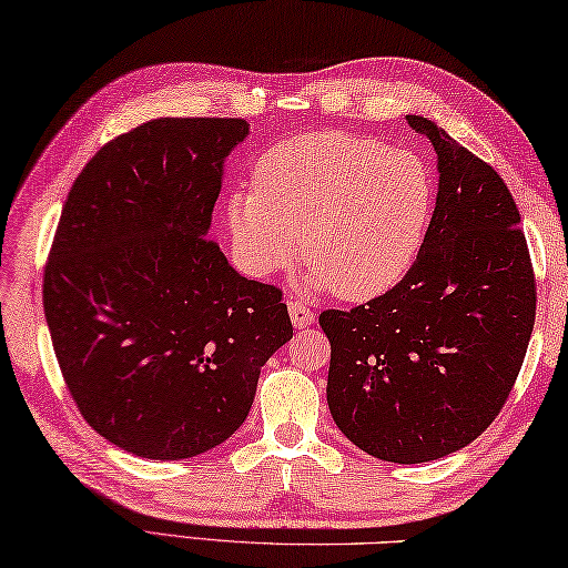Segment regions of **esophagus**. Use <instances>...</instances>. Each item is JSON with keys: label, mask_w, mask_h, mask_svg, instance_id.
<instances>
[{"label": "esophagus", "mask_w": 568, "mask_h": 568, "mask_svg": "<svg viewBox=\"0 0 568 568\" xmlns=\"http://www.w3.org/2000/svg\"><path fill=\"white\" fill-rule=\"evenodd\" d=\"M290 314H292V324L296 329L310 327V324L314 322V312L306 310L302 302H290Z\"/></svg>", "instance_id": "esophagus-1"}]
</instances>
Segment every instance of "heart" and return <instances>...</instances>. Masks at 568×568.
I'll list each match as a JSON object with an SVG mask.
<instances>
[{"label": "heart", "instance_id": "obj_1", "mask_svg": "<svg viewBox=\"0 0 568 568\" xmlns=\"http://www.w3.org/2000/svg\"><path fill=\"white\" fill-rule=\"evenodd\" d=\"M435 181L420 155L347 133H306L258 158L254 191L229 201V229L251 274L302 258L345 302L385 294L420 254Z\"/></svg>", "mask_w": 568, "mask_h": 568}]
</instances>
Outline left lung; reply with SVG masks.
<instances>
[{"mask_svg":"<svg viewBox=\"0 0 568 568\" xmlns=\"http://www.w3.org/2000/svg\"><path fill=\"white\" fill-rule=\"evenodd\" d=\"M438 153L423 248L385 294L327 310V403L359 450L427 463L466 448L504 410L536 320V274L508 185L433 120L407 115Z\"/></svg>","mask_w":568,"mask_h":568,"instance_id":"left-lung-1","label":"left lung"}]
</instances>
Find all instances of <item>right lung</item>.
I'll list each match as a JSON object with an SVG mask.
<instances>
[{
    "label": "right lung",
    "instance_id": "1",
    "mask_svg": "<svg viewBox=\"0 0 568 568\" xmlns=\"http://www.w3.org/2000/svg\"><path fill=\"white\" fill-rule=\"evenodd\" d=\"M241 118H158L74 179L42 302L64 385L92 430L141 458L216 448L246 420L264 362L292 337L274 284L211 241Z\"/></svg>",
    "mask_w": 568,
    "mask_h": 568
}]
</instances>
